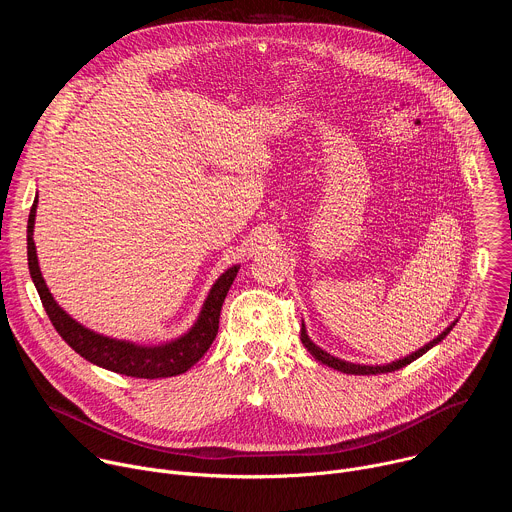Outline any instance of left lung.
Here are the masks:
<instances>
[{
  "label": "left lung",
  "instance_id": "obj_1",
  "mask_svg": "<svg viewBox=\"0 0 512 512\" xmlns=\"http://www.w3.org/2000/svg\"><path fill=\"white\" fill-rule=\"evenodd\" d=\"M456 322H458V320H456ZM456 322H452V324H450V326H448L440 336L433 338L429 344L421 346L419 350L411 352V354H409V356H405V358H399V360H393V362H387V364H354V362H348V360L336 358V356H332L330 352L322 350L318 344H314V342L310 340V336H308V332H306V326H304V324H302V330H300V338H302L304 346L308 348V352H310L316 360H320L322 364H328L330 369H336V371L346 373V375H381V373H393V371H399V369L407 367L409 362H413V360H417L419 356H423L429 348H433L435 344H440V342L450 334V330L456 326Z\"/></svg>",
  "mask_w": 512,
  "mask_h": 512
}]
</instances>
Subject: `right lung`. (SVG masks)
I'll return each instance as SVG.
<instances>
[{"mask_svg": "<svg viewBox=\"0 0 512 512\" xmlns=\"http://www.w3.org/2000/svg\"><path fill=\"white\" fill-rule=\"evenodd\" d=\"M36 206L38 196L34 198V204L30 208L28 216V267L32 281L38 289L42 306L56 328V332L62 336V340L79 352L89 362L103 367L107 371L135 377V379H166L186 373L190 367L204 356V352L210 348L212 340L218 332V318H221L223 302L229 294V289L237 277L239 265L229 267L221 277L216 279L212 289L208 291V298L204 300V306L198 314V320L194 326L182 334L176 340H170L166 344H135L127 340L109 338L103 334H97L77 320H72L52 298L50 289L46 287V281L40 273L38 257H36V245H34V221H36Z\"/></svg>", "mask_w": 512, "mask_h": 512, "instance_id": "obj_1", "label": "right lung"}]
</instances>
